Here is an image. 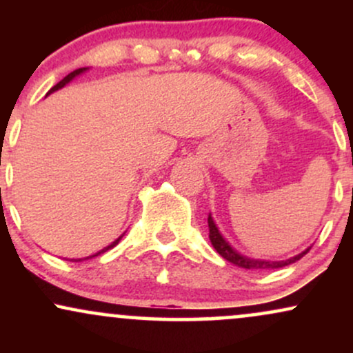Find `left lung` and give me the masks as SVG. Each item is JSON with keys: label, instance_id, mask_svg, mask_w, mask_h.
I'll use <instances>...</instances> for the list:
<instances>
[{"label": "left lung", "instance_id": "1", "mask_svg": "<svg viewBox=\"0 0 353 353\" xmlns=\"http://www.w3.org/2000/svg\"><path fill=\"white\" fill-rule=\"evenodd\" d=\"M208 224H209V239H210V242H212L214 249H216L217 252L225 259V261H229L230 264H234V265H237V267H242V269H254V270L281 269V267L294 264V262H297L299 259H302L303 255L309 252V249H305V250H303V252L294 255V257L287 259V261H279V262L259 261V259H250V257H247V255L239 254L236 249H232V247H230L229 242L225 241L224 237H222L221 232H219L216 222H214V219L210 217V214H209V217H208Z\"/></svg>", "mask_w": 353, "mask_h": 353}]
</instances>
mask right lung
<instances>
[{"label": "right lung", "mask_w": 353, "mask_h": 353, "mask_svg": "<svg viewBox=\"0 0 353 353\" xmlns=\"http://www.w3.org/2000/svg\"><path fill=\"white\" fill-rule=\"evenodd\" d=\"M84 71H88V68H79V70H76V71H72V72H70V74H68V76H66V78H63V79H61V81H59V83H58V84H56V86H52V88L50 89V92H48V94H51V92H54V91H58V89H61V88H64V86H66V84H68V83H70V81H72V79H74V78H76V76L83 74V72H84ZM123 236H124V234H123ZM123 236H121V237H117V239H116V241H114V242H112V244H109L108 247H104V249H103V250H99V252H96L94 255H89V257H86V259L96 257V255H99V254L106 252V250H109V249H112V247H114V245H117V244H119V241H121V239H123ZM79 261H81V259H72V262H79Z\"/></svg>", "instance_id": "obj_1"}]
</instances>
